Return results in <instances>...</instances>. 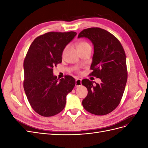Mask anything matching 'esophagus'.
I'll return each mask as SVG.
<instances>
[{
	"label": "esophagus",
	"mask_w": 148,
	"mask_h": 148,
	"mask_svg": "<svg viewBox=\"0 0 148 148\" xmlns=\"http://www.w3.org/2000/svg\"><path fill=\"white\" fill-rule=\"evenodd\" d=\"M82 85V79L79 78H77L76 79V82H75V86L77 87L80 86Z\"/></svg>",
	"instance_id": "34e87169"
}]
</instances>
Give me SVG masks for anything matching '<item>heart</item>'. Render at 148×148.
Here are the masks:
<instances>
[{"label":"heart","instance_id":"heart-1","mask_svg":"<svg viewBox=\"0 0 148 148\" xmlns=\"http://www.w3.org/2000/svg\"><path fill=\"white\" fill-rule=\"evenodd\" d=\"M78 49H84V48H86V47H89L91 46L90 45H89V44L86 41H80L78 43ZM66 49V47L64 48V51H63V54L64 53V52H65Z\"/></svg>","mask_w":148,"mask_h":148}]
</instances>
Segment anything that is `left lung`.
I'll list each match as a JSON object with an SVG mask.
<instances>
[{
	"mask_svg": "<svg viewBox=\"0 0 148 148\" xmlns=\"http://www.w3.org/2000/svg\"><path fill=\"white\" fill-rule=\"evenodd\" d=\"M90 39L94 55L89 74L101 79L98 84L88 79L82 83L88 89L82 101L84 109L96 115L108 114L116 109L122 99L127 81L126 56L119 40L100 28H89L80 32L78 38Z\"/></svg>",
	"mask_w": 148,
	"mask_h": 148,
	"instance_id": "1",
	"label": "left lung"
}]
</instances>
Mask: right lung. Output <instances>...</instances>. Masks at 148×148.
<instances>
[{"instance_id":"obj_1","label":"right lung","mask_w":148,"mask_h":148,"mask_svg":"<svg viewBox=\"0 0 148 148\" xmlns=\"http://www.w3.org/2000/svg\"><path fill=\"white\" fill-rule=\"evenodd\" d=\"M77 33L49 32L36 38L23 62V87L31 107L43 117L63 110L67 94L75 86L74 78L66 75L58 81L53 68L62 61V52Z\"/></svg>"}]
</instances>
